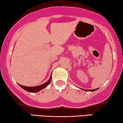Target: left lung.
<instances>
[{
	"label": "left lung",
	"instance_id": "left-lung-1",
	"mask_svg": "<svg viewBox=\"0 0 123 123\" xmlns=\"http://www.w3.org/2000/svg\"><path fill=\"white\" fill-rule=\"evenodd\" d=\"M98 90V88H96V89H94V90H83L86 91H95Z\"/></svg>",
	"mask_w": 123,
	"mask_h": 123
}]
</instances>
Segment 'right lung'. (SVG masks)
I'll return each mask as SVG.
<instances>
[{
  "instance_id": "obj_1",
  "label": "right lung",
  "mask_w": 123,
  "mask_h": 123,
  "mask_svg": "<svg viewBox=\"0 0 123 123\" xmlns=\"http://www.w3.org/2000/svg\"><path fill=\"white\" fill-rule=\"evenodd\" d=\"M51 78H52V76L51 75L50 79L48 80V81H47L46 82V83H43L41 85L37 86H35V87H27V86H24L19 85V84H18V85H19L23 89H24L25 90L27 91H28L29 92H33V93H34V92H37L38 91H40L42 89L45 88L47 86H48V85H49L50 82H51Z\"/></svg>"
}]
</instances>
